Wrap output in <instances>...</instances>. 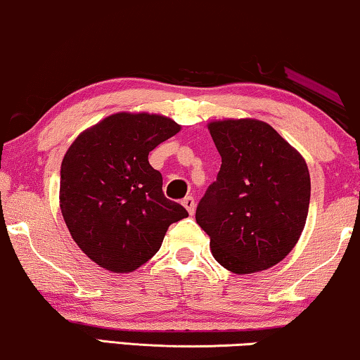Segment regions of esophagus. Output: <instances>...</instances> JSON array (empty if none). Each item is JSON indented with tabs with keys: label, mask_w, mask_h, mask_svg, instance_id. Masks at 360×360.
<instances>
[{
	"label": "esophagus",
	"mask_w": 360,
	"mask_h": 360,
	"mask_svg": "<svg viewBox=\"0 0 360 360\" xmlns=\"http://www.w3.org/2000/svg\"><path fill=\"white\" fill-rule=\"evenodd\" d=\"M181 205L185 206L186 211H188L190 214H193V213H195L196 205H195V198H193V196H185V198L181 200Z\"/></svg>",
	"instance_id": "1"
}]
</instances>
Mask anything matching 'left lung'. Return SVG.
<instances>
[{
	"label": "left lung",
	"instance_id": "left-lung-1",
	"mask_svg": "<svg viewBox=\"0 0 360 360\" xmlns=\"http://www.w3.org/2000/svg\"><path fill=\"white\" fill-rule=\"evenodd\" d=\"M208 129L221 169L196 206V223L224 269L252 274L272 267L295 248L307 223V162L267 122L226 120Z\"/></svg>",
	"mask_w": 360,
	"mask_h": 360
}]
</instances>
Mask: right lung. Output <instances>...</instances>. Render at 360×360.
I'll return each instance as SVG.
<instances>
[{
  "label": "right lung",
  "mask_w": 360,
  "mask_h": 360,
  "mask_svg": "<svg viewBox=\"0 0 360 360\" xmlns=\"http://www.w3.org/2000/svg\"><path fill=\"white\" fill-rule=\"evenodd\" d=\"M180 126L159 115L116 112L77 137L60 169V210L72 238L100 267L132 272L188 216L165 198L149 152Z\"/></svg>",
  "instance_id": "add662e5"
}]
</instances>
